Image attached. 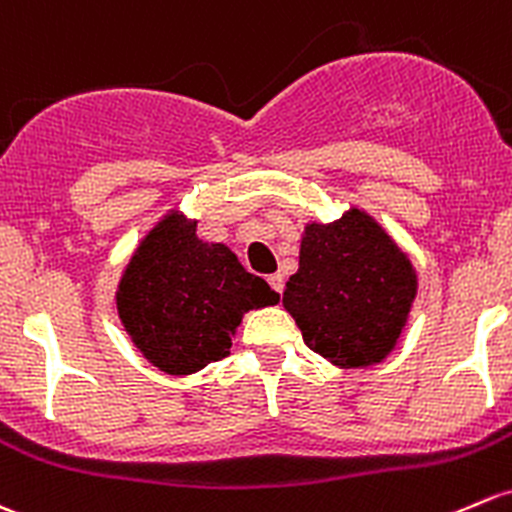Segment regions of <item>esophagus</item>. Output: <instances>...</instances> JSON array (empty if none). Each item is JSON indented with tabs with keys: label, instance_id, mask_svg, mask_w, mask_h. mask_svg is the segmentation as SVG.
Wrapping results in <instances>:
<instances>
[{
	"label": "esophagus",
	"instance_id": "obj_1",
	"mask_svg": "<svg viewBox=\"0 0 512 512\" xmlns=\"http://www.w3.org/2000/svg\"><path fill=\"white\" fill-rule=\"evenodd\" d=\"M270 287L274 289V292H277V294H282L284 292V277H282V274H270Z\"/></svg>",
	"mask_w": 512,
	"mask_h": 512
}]
</instances>
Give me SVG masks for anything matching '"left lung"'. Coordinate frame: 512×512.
<instances>
[{
	"label": "left lung",
	"instance_id": "obj_1",
	"mask_svg": "<svg viewBox=\"0 0 512 512\" xmlns=\"http://www.w3.org/2000/svg\"><path fill=\"white\" fill-rule=\"evenodd\" d=\"M414 294L417 274L405 252L351 208L328 225H306L282 304L311 351L341 368H368L395 348Z\"/></svg>",
	"mask_w": 512,
	"mask_h": 512
}]
</instances>
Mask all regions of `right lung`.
<instances>
[{
  "label": "right lung",
  "instance_id": "right-lung-1",
  "mask_svg": "<svg viewBox=\"0 0 512 512\" xmlns=\"http://www.w3.org/2000/svg\"><path fill=\"white\" fill-rule=\"evenodd\" d=\"M279 301L270 284L220 242H203L196 220L171 211L139 242L117 287V311L134 346L169 375H191L225 358L250 309Z\"/></svg>",
  "mask_w": 512,
  "mask_h": 512
}]
</instances>
